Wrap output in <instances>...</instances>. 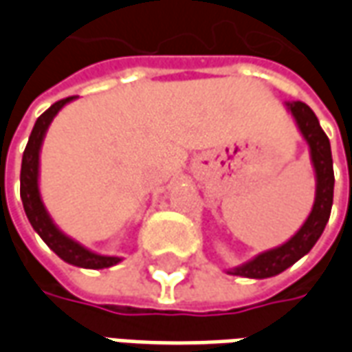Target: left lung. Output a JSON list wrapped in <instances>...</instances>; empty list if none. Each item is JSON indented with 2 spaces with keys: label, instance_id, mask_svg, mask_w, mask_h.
<instances>
[{
  "label": "left lung",
  "instance_id": "left-lung-1",
  "mask_svg": "<svg viewBox=\"0 0 352 352\" xmlns=\"http://www.w3.org/2000/svg\"><path fill=\"white\" fill-rule=\"evenodd\" d=\"M285 107L292 115L298 130L309 146L311 164L315 169V181H317L315 204L302 228L287 243L260 252L249 262L232 267L228 272L230 275H239L249 279H267L273 275H279L313 249V245L322 236L326 222L330 219L333 201V162L330 139L326 138L324 130L320 128L318 118L309 105H305L303 101H285Z\"/></svg>",
  "mask_w": 352,
  "mask_h": 352
}]
</instances>
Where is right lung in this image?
I'll return each instance as SVG.
<instances>
[{"label": "right lung", "mask_w": 352, "mask_h": 352, "mask_svg": "<svg viewBox=\"0 0 352 352\" xmlns=\"http://www.w3.org/2000/svg\"><path fill=\"white\" fill-rule=\"evenodd\" d=\"M75 100V96L65 98V100L56 101L54 105H50L45 113H43L37 122H35L34 130L30 133L28 139L26 151L22 156V169H20V198H22V206L26 211V217L34 230L39 234L45 243L49 245L52 251L56 252L60 258L67 262V264L77 265V267H87V270H103V267H111L120 262V256H105V254H98V252L90 251L85 245L75 241L69 236H65L62 230L58 228L52 217L47 211V207L43 204L41 190H39V156H41L43 139L47 135L50 122L54 120V116L62 111L64 105L69 101Z\"/></svg>", "instance_id": "obj_1"}]
</instances>
